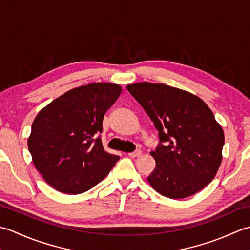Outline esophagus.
<instances>
[{"mask_svg":"<svg viewBox=\"0 0 250 250\" xmlns=\"http://www.w3.org/2000/svg\"><path fill=\"white\" fill-rule=\"evenodd\" d=\"M142 155V151L141 150H135L133 152H130L128 153V156L131 158H136V157H140Z\"/></svg>","mask_w":250,"mask_h":250,"instance_id":"esophagus-1","label":"esophagus"}]
</instances>
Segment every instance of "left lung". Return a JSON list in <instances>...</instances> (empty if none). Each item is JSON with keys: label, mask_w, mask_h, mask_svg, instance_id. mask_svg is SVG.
I'll list each match as a JSON object with an SVG mask.
<instances>
[{"label": "left lung", "mask_w": 250, "mask_h": 250, "mask_svg": "<svg viewBox=\"0 0 250 250\" xmlns=\"http://www.w3.org/2000/svg\"><path fill=\"white\" fill-rule=\"evenodd\" d=\"M126 89L159 131L150 155L156 167L147 180L158 193L184 199L205 188L222 161L225 134L203 100L164 83H137Z\"/></svg>", "instance_id": "obj_1"}]
</instances>
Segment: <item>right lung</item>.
<instances>
[{
    "mask_svg": "<svg viewBox=\"0 0 250 250\" xmlns=\"http://www.w3.org/2000/svg\"><path fill=\"white\" fill-rule=\"evenodd\" d=\"M121 90L116 83H89L68 90L37 114L28 147L36 169L52 188L66 194L86 192L119 160L95 136L102 133L104 115Z\"/></svg>",
    "mask_w": 250,
    "mask_h": 250,
    "instance_id": "obj_1",
    "label": "right lung"
}]
</instances>
